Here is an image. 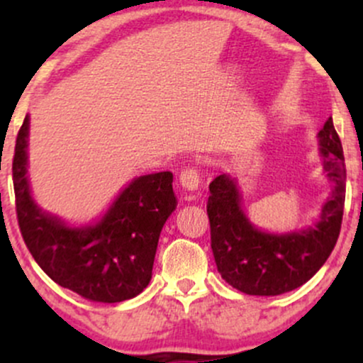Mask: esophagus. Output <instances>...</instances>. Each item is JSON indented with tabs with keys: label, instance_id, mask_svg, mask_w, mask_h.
<instances>
[{
	"label": "esophagus",
	"instance_id": "esophagus-1",
	"mask_svg": "<svg viewBox=\"0 0 363 363\" xmlns=\"http://www.w3.org/2000/svg\"><path fill=\"white\" fill-rule=\"evenodd\" d=\"M179 181H181V184L184 189L194 191V189H198L199 182H201V177H199L198 170H196L194 167H189V169L182 170L181 176H179Z\"/></svg>",
	"mask_w": 363,
	"mask_h": 363
}]
</instances>
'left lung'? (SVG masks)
I'll return each instance as SVG.
<instances>
[{
    "instance_id": "1",
    "label": "left lung",
    "mask_w": 363,
    "mask_h": 363,
    "mask_svg": "<svg viewBox=\"0 0 363 363\" xmlns=\"http://www.w3.org/2000/svg\"><path fill=\"white\" fill-rule=\"evenodd\" d=\"M323 169L333 182V193L320 210L319 222L306 230L268 234L245 216L242 194L234 177L220 174L210 184L206 203L211 251L218 273L228 285L247 295H280L311 280L335 249L345 206L343 147L329 118L320 131Z\"/></svg>"
}]
</instances>
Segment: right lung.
Masks as SVG:
<instances>
[{
    "mask_svg": "<svg viewBox=\"0 0 363 363\" xmlns=\"http://www.w3.org/2000/svg\"><path fill=\"white\" fill-rule=\"evenodd\" d=\"M27 147L25 116L11 170L18 227L37 264L57 285L91 302H123L141 294L152 280L162 227L177 206L172 172L133 179L97 223L69 227L32 199Z\"/></svg>",
    "mask_w": 363,
    "mask_h": 363,
    "instance_id": "obj_1",
    "label": "right lung"
}]
</instances>
